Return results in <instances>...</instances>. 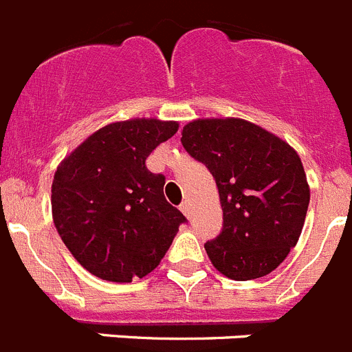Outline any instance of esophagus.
<instances>
[{"mask_svg": "<svg viewBox=\"0 0 352 352\" xmlns=\"http://www.w3.org/2000/svg\"><path fill=\"white\" fill-rule=\"evenodd\" d=\"M180 210L184 212V216H188L189 218V214H191V206H189L188 200H184L182 204H180Z\"/></svg>", "mask_w": 352, "mask_h": 352, "instance_id": "obj_1", "label": "esophagus"}]
</instances>
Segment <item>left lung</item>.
Returning a JSON list of instances; mask_svg holds the SVG:
<instances>
[{
	"label": "left lung",
	"instance_id": "obj_1",
	"mask_svg": "<svg viewBox=\"0 0 352 352\" xmlns=\"http://www.w3.org/2000/svg\"><path fill=\"white\" fill-rule=\"evenodd\" d=\"M180 142L218 186L223 228L206 243L214 267L237 282L274 271L298 243L310 204L298 152L243 118H198Z\"/></svg>",
	"mask_w": 352,
	"mask_h": 352
}]
</instances>
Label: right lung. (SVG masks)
I'll use <instances>...</instances> for the list:
<instances>
[{"mask_svg": "<svg viewBox=\"0 0 352 352\" xmlns=\"http://www.w3.org/2000/svg\"><path fill=\"white\" fill-rule=\"evenodd\" d=\"M177 122L133 118L88 136L63 159L51 188L53 221L94 276L129 283L159 265L184 214L164 198V175L145 161Z\"/></svg>", "mask_w": 352, "mask_h": 352, "instance_id": "obj_1", "label": "right lung"}]
</instances>
